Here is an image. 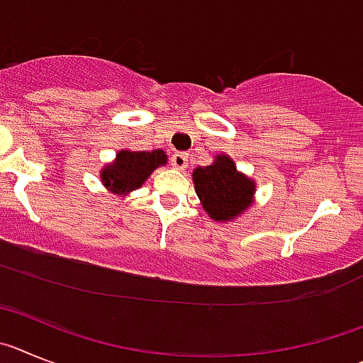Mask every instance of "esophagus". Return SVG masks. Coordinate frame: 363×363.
<instances>
[{
  "label": "esophagus",
  "instance_id": "esophagus-1",
  "mask_svg": "<svg viewBox=\"0 0 363 363\" xmlns=\"http://www.w3.org/2000/svg\"><path fill=\"white\" fill-rule=\"evenodd\" d=\"M169 161H172V166H174V168H177V169H184L186 166H188V155H186V153H174V155H172V159H169Z\"/></svg>",
  "mask_w": 363,
  "mask_h": 363
}]
</instances>
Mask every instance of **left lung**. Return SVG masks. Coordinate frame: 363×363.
Listing matches in <instances>:
<instances>
[{
	"label": "left lung",
	"instance_id": "left-lung-1",
	"mask_svg": "<svg viewBox=\"0 0 363 363\" xmlns=\"http://www.w3.org/2000/svg\"><path fill=\"white\" fill-rule=\"evenodd\" d=\"M191 177L195 194L211 220L233 222L253 204L255 181L238 172L228 153H218L211 164L195 168Z\"/></svg>",
	"mask_w": 363,
	"mask_h": 363
}]
</instances>
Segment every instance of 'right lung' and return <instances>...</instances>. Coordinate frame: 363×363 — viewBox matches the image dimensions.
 Listing matches in <instances>:
<instances>
[{"label": "right lung", "mask_w": 363, "mask_h": 363, "mask_svg": "<svg viewBox=\"0 0 363 363\" xmlns=\"http://www.w3.org/2000/svg\"><path fill=\"white\" fill-rule=\"evenodd\" d=\"M168 155L164 150H152V152H133L123 148L116 153V159L101 168V182L110 194L125 197L132 194L133 189H139L153 169L159 166H166Z\"/></svg>", "instance_id": "add662e5"}]
</instances>
